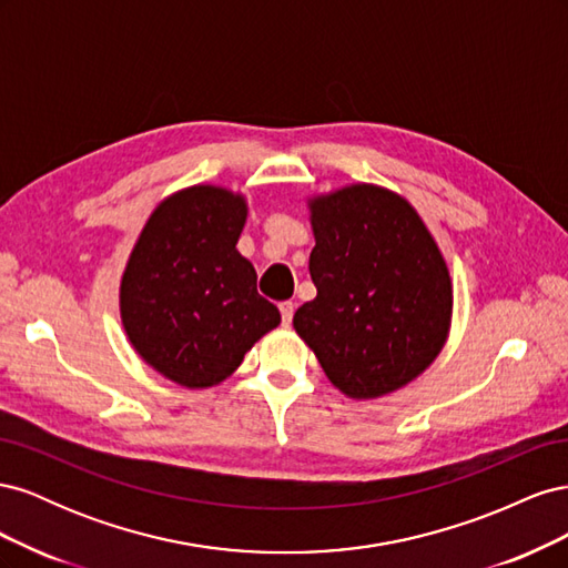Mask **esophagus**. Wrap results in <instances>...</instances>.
Returning <instances> with one entry per match:
<instances>
[{
  "label": "esophagus",
  "instance_id": "esophagus-1",
  "mask_svg": "<svg viewBox=\"0 0 568 568\" xmlns=\"http://www.w3.org/2000/svg\"><path fill=\"white\" fill-rule=\"evenodd\" d=\"M294 311H296V305L291 303V301H282L280 303V313H282V322L284 324H291V320H294Z\"/></svg>",
  "mask_w": 568,
  "mask_h": 568
}]
</instances>
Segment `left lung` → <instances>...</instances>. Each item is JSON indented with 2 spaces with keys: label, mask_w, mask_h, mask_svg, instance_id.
I'll return each instance as SVG.
<instances>
[{
  "label": "left lung",
  "mask_w": 568,
  "mask_h": 568,
  "mask_svg": "<svg viewBox=\"0 0 568 568\" xmlns=\"http://www.w3.org/2000/svg\"><path fill=\"white\" fill-rule=\"evenodd\" d=\"M317 296L294 315L329 382L351 398H379L440 353L453 313L443 255L398 194L355 184L311 201Z\"/></svg>",
  "instance_id": "8db88e82"
}]
</instances>
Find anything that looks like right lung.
Wrapping results in <instances>:
<instances>
[{"instance_id":"obj_1","label":"right lung","mask_w":568,"mask_h":568,"mask_svg":"<svg viewBox=\"0 0 568 568\" xmlns=\"http://www.w3.org/2000/svg\"><path fill=\"white\" fill-rule=\"evenodd\" d=\"M244 222L242 196L220 186L184 189L153 211L130 255L120 284L125 332L134 351L180 386L220 384L282 320L236 251Z\"/></svg>"}]
</instances>
